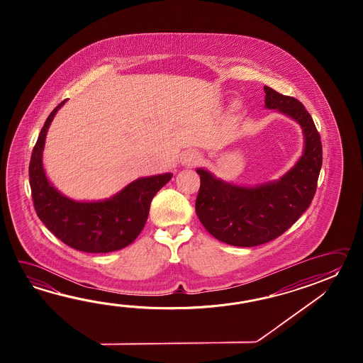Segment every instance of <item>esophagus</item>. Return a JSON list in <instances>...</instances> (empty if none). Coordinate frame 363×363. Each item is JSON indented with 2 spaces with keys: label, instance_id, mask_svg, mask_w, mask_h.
<instances>
[{
  "label": "esophagus",
  "instance_id": "1",
  "mask_svg": "<svg viewBox=\"0 0 363 363\" xmlns=\"http://www.w3.org/2000/svg\"><path fill=\"white\" fill-rule=\"evenodd\" d=\"M202 160V155L197 150H186L182 157V164L184 166H196Z\"/></svg>",
  "mask_w": 363,
  "mask_h": 363
}]
</instances>
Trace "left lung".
Here are the masks:
<instances>
[{"mask_svg":"<svg viewBox=\"0 0 363 363\" xmlns=\"http://www.w3.org/2000/svg\"><path fill=\"white\" fill-rule=\"evenodd\" d=\"M264 108L277 110L301 125L303 152L279 180L244 186L197 169L201 185L196 213L216 239L233 247H257L280 235L306 211L322 167V143L313 118L301 102L264 86Z\"/></svg>","mask_w":363,"mask_h":363,"instance_id":"obj_1","label":"left lung"}]
</instances>
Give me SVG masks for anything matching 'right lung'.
Instances as JSON below:
<instances>
[{"label":"right lung","instance_id":"add662e5","mask_svg":"<svg viewBox=\"0 0 363 363\" xmlns=\"http://www.w3.org/2000/svg\"><path fill=\"white\" fill-rule=\"evenodd\" d=\"M48 116L32 150L30 185L38 216L48 230L65 242L85 253H108L128 247L147 223L155 193L172 178L171 172L139 178L110 199L77 201L62 194L48 179L43 166V150L48 130L57 111Z\"/></svg>","mask_w":363,"mask_h":363}]
</instances>
